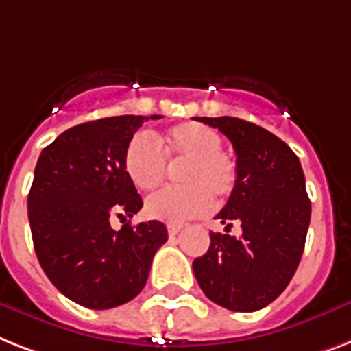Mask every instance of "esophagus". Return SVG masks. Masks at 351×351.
<instances>
[{
  "mask_svg": "<svg viewBox=\"0 0 351 351\" xmlns=\"http://www.w3.org/2000/svg\"><path fill=\"white\" fill-rule=\"evenodd\" d=\"M180 230H182V225H178V223H167V232H169L171 238L178 234Z\"/></svg>",
  "mask_w": 351,
  "mask_h": 351,
  "instance_id": "34e87169",
  "label": "esophagus"
}]
</instances>
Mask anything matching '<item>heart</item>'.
Instances as JSON below:
<instances>
[{
    "label": "heart",
    "mask_w": 351,
    "mask_h": 351,
    "mask_svg": "<svg viewBox=\"0 0 351 351\" xmlns=\"http://www.w3.org/2000/svg\"><path fill=\"white\" fill-rule=\"evenodd\" d=\"M166 158L185 160L178 171L180 187H167L146 202L147 216L180 223L204 216L216 202L232 195L238 182L234 158L221 149V136L202 122H182L162 136L136 133L124 151V171L138 191H153L164 182Z\"/></svg>",
    "instance_id": "obj_1"
}]
</instances>
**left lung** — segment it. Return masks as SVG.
<instances>
[{"instance_id": "1", "label": "left lung", "mask_w": 351, "mask_h": 351, "mask_svg": "<svg viewBox=\"0 0 351 351\" xmlns=\"http://www.w3.org/2000/svg\"><path fill=\"white\" fill-rule=\"evenodd\" d=\"M236 151L238 182L216 220L236 236L210 232L209 250L193 261L204 294L232 312H256L278 298L298 270L310 225L301 162L281 138L236 117H198Z\"/></svg>"}]
</instances>
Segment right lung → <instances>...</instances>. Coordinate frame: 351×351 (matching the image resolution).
<instances>
[{
	"label": "right lung",
	"instance_id": "right-lung-1",
	"mask_svg": "<svg viewBox=\"0 0 351 351\" xmlns=\"http://www.w3.org/2000/svg\"><path fill=\"white\" fill-rule=\"evenodd\" d=\"M153 121L160 115H151ZM149 117L121 115L73 126L41 151L28 193L34 249L62 295L92 310L141 294L153 256L167 241L162 221H130L142 198L124 171V151Z\"/></svg>",
	"mask_w": 351,
	"mask_h": 351
}]
</instances>
